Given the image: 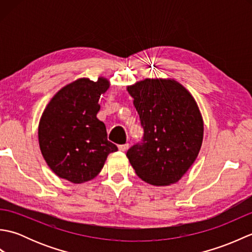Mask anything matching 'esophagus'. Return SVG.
<instances>
[{
	"instance_id": "obj_1",
	"label": "esophagus",
	"mask_w": 252,
	"mask_h": 252,
	"mask_svg": "<svg viewBox=\"0 0 252 252\" xmlns=\"http://www.w3.org/2000/svg\"><path fill=\"white\" fill-rule=\"evenodd\" d=\"M130 147V145H129V144H123V145H119V146H118V148H119V151L120 152H126V149L127 148H129Z\"/></svg>"
}]
</instances>
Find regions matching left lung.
Returning a JSON list of instances; mask_svg holds the SVG:
<instances>
[{"instance_id": "obj_1", "label": "left lung", "mask_w": 252, "mask_h": 252, "mask_svg": "<svg viewBox=\"0 0 252 252\" xmlns=\"http://www.w3.org/2000/svg\"><path fill=\"white\" fill-rule=\"evenodd\" d=\"M144 136L126 152L138 178L156 186L176 183L199 154L203 122L194 97L171 79H145L127 87Z\"/></svg>"}]
</instances>
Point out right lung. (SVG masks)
I'll list each match as a JSON object with an SVG mask.
<instances>
[{"label":"right lung","instance_id":"right-lung-1","mask_svg":"<svg viewBox=\"0 0 252 252\" xmlns=\"http://www.w3.org/2000/svg\"><path fill=\"white\" fill-rule=\"evenodd\" d=\"M108 80L82 78L67 84L47 104L39 125V144L47 165L57 176L80 184L94 179L107 156L118 147L107 140L97 119L100 95Z\"/></svg>","mask_w":252,"mask_h":252}]
</instances>
